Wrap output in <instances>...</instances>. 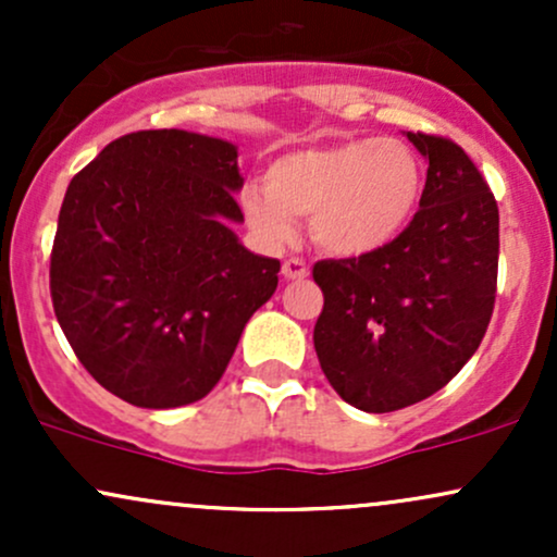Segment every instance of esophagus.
<instances>
[{"instance_id":"1","label":"esophagus","mask_w":557,"mask_h":557,"mask_svg":"<svg viewBox=\"0 0 557 557\" xmlns=\"http://www.w3.org/2000/svg\"><path fill=\"white\" fill-rule=\"evenodd\" d=\"M283 277L285 280H304L309 277V267L300 259H285L283 261Z\"/></svg>"}]
</instances>
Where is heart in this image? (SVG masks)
Masks as SVG:
<instances>
[{"label":"heart","instance_id":"obj_1","mask_svg":"<svg viewBox=\"0 0 557 557\" xmlns=\"http://www.w3.org/2000/svg\"><path fill=\"white\" fill-rule=\"evenodd\" d=\"M421 164L398 138H350L274 159L264 188L243 190L248 225L267 246L296 238L309 216L311 238L332 257H367L408 227L421 198Z\"/></svg>","mask_w":557,"mask_h":557}]
</instances>
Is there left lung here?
Wrapping results in <instances>:
<instances>
[{
	"mask_svg": "<svg viewBox=\"0 0 557 557\" xmlns=\"http://www.w3.org/2000/svg\"><path fill=\"white\" fill-rule=\"evenodd\" d=\"M426 159L419 212L389 246L324 259L314 280L322 372L345 403L387 413L430 398L476 354L497 285L495 196L453 140L406 133Z\"/></svg>",
	"mask_w": 557,
	"mask_h": 557,
	"instance_id": "1",
	"label": "left lung"
}]
</instances>
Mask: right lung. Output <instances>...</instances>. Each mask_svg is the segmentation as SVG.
I'll return each mask as SVG.
<instances>
[{"mask_svg":"<svg viewBox=\"0 0 557 557\" xmlns=\"http://www.w3.org/2000/svg\"><path fill=\"white\" fill-rule=\"evenodd\" d=\"M238 146L190 131L112 140L67 185L52 304L88 374L138 408L201 400L277 290L280 261L248 251Z\"/></svg>","mask_w":557,"mask_h":557,"instance_id":"1","label":"right lung"}]
</instances>
